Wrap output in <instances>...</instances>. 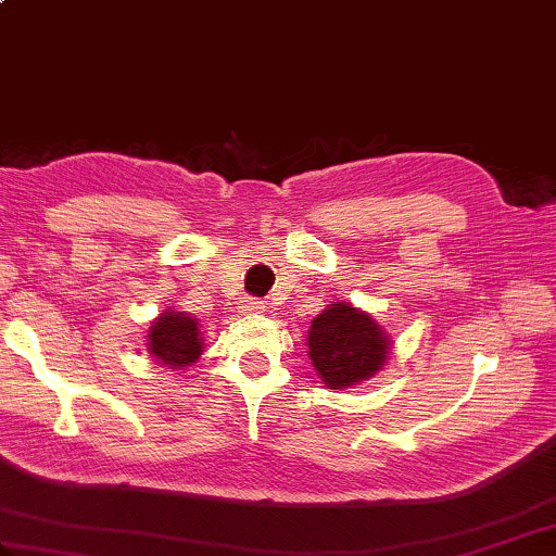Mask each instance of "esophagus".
Wrapping results in <instances>:
<instances>
[{
	"mask_svg": "<svg viewBox=\"0 0 556 556\" xmlns=\"http://www.w3.org/2000/svg\"><path fill=\"white\" fill-rule=\"evenodd\" d=\"M263 311H265L263 301H255V299H243L241 301V313H263Z\"/></svg>",
	"mask_w": 556,
	"mask_h": 556,
	"instance_id": "obj_1",
	"label": "esophagus"
}]
</instances>
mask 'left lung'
Returning a JSON list of instances; mask_svg holds the SVG:
<instances>
[{"instance_id": "left-lung-1", "label": "left lung", "mask_w": 556, "mask_h": 556, "mask_svg": "<svg viewBox=\"0 0 556 556\" xmlns=\"http://www.w3.org/2000/svg\"><path fill=\"white\" fill-rule=\"evenodd\" d=\"M308 356L327 389H351L380 372L392 356V337L370 313L334 301L308 329Z\"/></svg>"}]
</instances>
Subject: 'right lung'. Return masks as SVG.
I'll list each match as a JSON object with an SVG mask.
<instances>
[{"instance_id":"add662e5","label":"right lung","mask_w":556,"mask_h":556,"mask_svg":"<svg viewBox=\"0 0 556 556\" xmlns=\"http://www.w3.org/2000/svg\"><path fill=\"white\" fill-rule=\"evenodd\" d=\"M203 332H200L198 317L188 315L184 311H176L169 305L167 311H162L155 320L148 327L146 346L150 358L155 361L160 368L167 370H186L191 368L198 358L203 356Z\"/></svg>"}]
</instances>
